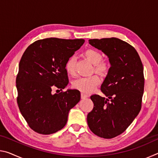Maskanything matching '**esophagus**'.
Wrapping results in <instances>:
<instances>
[{"mask_svg":"<svg viewBox=\"0 0 158 158\" xmlns=\"http://www.w3.org/2000/svg\"><path fill=\"white\" fill-rule=\"evenodd\" d=\"M81 97L82 99H85V98H87L88 97H89V96H88V95L85 94V93H81Z\"/></svg>","mask_w":158,"mask_h":158,"instance_id":"34e87169","label":"esophagus"}]
</instances>
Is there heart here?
Here are the masks:
<instances>
[{"instance_id":"heart-1","label":"heart","mask_w":158,"mask_h":158,"mask_svg":"<svg viewBox=\"0 0 158 158\" xmlns=\"http://www.w3.org/2000/svg\"><path fill=\"white\" fill-rule=\"evenodd\" d=\"M85 56L90 63L94 65V69L96 73L105 75L108 73L110 68V65L107 62L102 60V55L98 51L89 49L84 52ZM65 70L69 74H73L75 73V57H69L65 63ZM101 80L97 75H93L89 77H80L75 79L73 82L74 89L80 90L81 92L89 93L94 90L96 87L100 84Z\"/></svg>"}]
</instances>
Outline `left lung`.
Segmentation results:
<instances>
[{
	"label": "left lung",
	"instance_id": "left-lung-1",
	"mask_svg": "<svg viewBox=\"0 0 158 158\" xmlns=\"http://www.w3.org/2000/svg\"><path fill=\"white\" fill-rule=\"evenodd\" d=\"M89 44L107 56L111 67L101 85L107 98L93 95V110L87 116L90 130L98 137L121 135L141 108L144 89L143 68L136 49L116 37L89 40Z\"/></svg>",
	"mask_w": 158,
	"mask_h": 158
}]
</instances>
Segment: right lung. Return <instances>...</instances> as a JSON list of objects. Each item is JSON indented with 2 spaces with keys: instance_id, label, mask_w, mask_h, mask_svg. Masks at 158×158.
Segmentation results:
<instances>
[{
  "instance_id": "1",
  "label": "right lung",
  "mask_w": 158,
  "mask_h": 158,
  "mask_svg": "<svg viewBox=\"0 0 158 158\" xmlns=\"http://www.w3.org/2000/svg\"><path fill=\"white\" fill-rule=\"evenodd\" d=\"M84 42L51 37L35 41L23 53L16 79L17 104L35 132L50 135L62 129L69 110L80 101L78 90L58 94L52 91L55 87L62 90L68 85L65 63Z\"/></svg>"
}]
</instances>
